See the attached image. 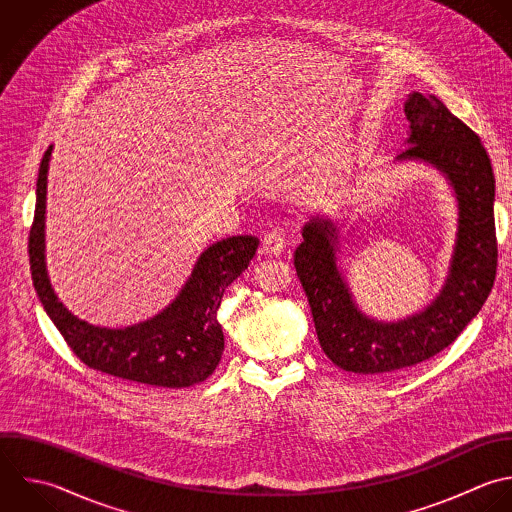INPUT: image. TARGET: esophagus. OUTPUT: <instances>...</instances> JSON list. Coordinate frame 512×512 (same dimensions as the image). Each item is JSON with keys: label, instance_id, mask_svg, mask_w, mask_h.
<instances>
[{"label": "esophagus", "instance_id": "34e87169", "mask_svg": "<svg viewBox=\"0 0 512 512\" xmlns=\"http://www.w3.org/2000/svg\"><path fill=\"white\" fill-rule=\"evenodd\" d=\"M286 250V238L280 230H270L264 234V240H262V252L264 254H270V256H278Z\"/></svg>", "mask_w": 512, "mask_h": 512}]
</instances>
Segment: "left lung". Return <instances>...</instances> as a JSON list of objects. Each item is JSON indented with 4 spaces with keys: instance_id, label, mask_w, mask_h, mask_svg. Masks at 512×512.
<instances>
[{
    "instance_id": "8db88e82",
    "label": "left lung",
    "mask_w": 512,
    "mask_h": 512,
    "mask_svg": "<svg viewBox=\"0 0 512 512\" xmlns=\"http://www.w3.org/2000/svg\"><path fill=\"white\" fill-rule=\"evenodd\" d=\"M410 138L398 158H420L442 170L458 200V240L442 294L420 314L380 324L362 316L334 264V228L304 226L294 268L308 296L324 354L342 370L382 376L420 364L450 346L486 302L496 278L494 174L478 138L438 98L414 92L406 106Z\"/></svg>"
}]
</instances>
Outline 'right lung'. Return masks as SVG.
<instances>
[{"label": "right lung", "instance_id": "obj_1", "mask_svg": "<svg viewBox=\"0 0 512 512\" xmlns=\"http://www.w3.org/2000/svg\"><path fill=\"white\" fill-rule=\"evenodd\" d=\"M50 154L52 148L40 164L28 250L38 298L66 344L86 366L134 384L186 388L206 380L216 370L224 350V334L218 322L224 290L248 268L260 240L256 236H232L212 244L196 262L180 296L148 322L124 330L82 322L58 302L44 264Z\"/></svg>", "mask_w": 512, "mask_h": 512}]
</instances>
